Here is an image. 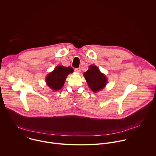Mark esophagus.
<instances>
[{"mask_svg": "<svg viewBox=\"0 0 156 156\" xmlns=\"http://www.w3.org/2000/svg\"><path fill=\"white\" fill-rule=\"evenodd\" d=\"M75 71L77 73H80L81 72V68H80V67L79 68H76V69H75Z\"/></svg>", "mask_w": 156, "mask_h": 156, "instance_id": "34e87169", "label": "esophagus"}]
</instances>
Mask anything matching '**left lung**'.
Listing matches in <instances>:
<instances>
[{
	"label": "left lung",
	"instance_id": "1",
	"mask_svg": "<svg viewBox=\"0 0 156 156\" xmlns=\"http://www.w3.org/2000/svg\"><path fill=\"white\" fill-rule=\"evenodd\" d=\"M83 75L89 88L94 92L100 90L105 87L107 83V78L105 75L101 73L95 66H90L88 70Z\"/></svg>",
	"mask_w": 156,
	"mask_h": 156
}]
</instances>
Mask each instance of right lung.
Listing matches in <instances>:
<instances>
[{"mask_svg":"<svg viewBox=\"0 0 156 156\" xmlns=\"http://www.w3.org/2000/svg\"><path fill=\"white\" fill-rule=\"evenodd\" d=\"M73 72V69L70 66H58L53 72L46 76V83L51 89L58 90L63 87L67 75Z\"/></svg>","mask_w":156,"mask_h":156,"instance_id":"obj_1","label":"right lung"}]
</instances>
